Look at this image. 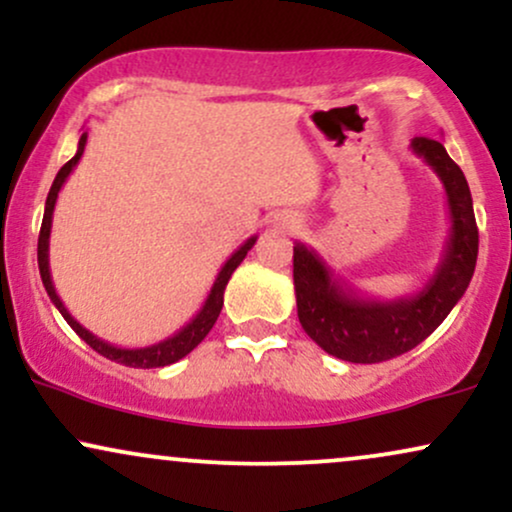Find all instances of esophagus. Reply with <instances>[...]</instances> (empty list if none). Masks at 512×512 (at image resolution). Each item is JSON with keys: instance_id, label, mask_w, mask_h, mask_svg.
Wrapping results in <instances>:
<instances>
[{"instance_id": "obj_1", "label": "esophagus", "mask_w": 512, "mask_h": 512, "mask_svg": "<svg viewBox=\"0 0 512 512\" xmlns=\"http://www.w3.org/2000/svg\"><path fill=\"white\" fill-rule=\"evenodd\" d=\"M281 228H296V219H284L281 221Z\"/></svg>"}]
</instances>
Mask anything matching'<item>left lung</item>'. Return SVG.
Here are the masks:
<instances>
[{"label": "left lung", "mask_w": 512, "mask_h": 512, "mask_svg": "<svg viewBox=\"0 0 512 512\" xmlns=\"http://www.w3.org/2000/svg\"><path fill=\"white\" fill-rule=\"evenodd\" d=\"M411 151L443 182L450 211L443 260L419 293L395 301L361 296L315 250L293 245L298 320L317 346L342 361L380 363L407 354L448 317L477 267L479 231L467 178L436 139L414 137Z\"/></svg>", "instance_id": "1"}]
</instances>
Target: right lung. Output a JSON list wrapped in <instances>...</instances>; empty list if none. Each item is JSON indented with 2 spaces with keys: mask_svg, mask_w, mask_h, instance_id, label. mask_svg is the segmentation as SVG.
Masks as SVG:
<instances>
[{
  "mask_svg": "<svg viewBox=\"0 0 512 512\" xmlns=\"http://www.w3.org/2000/svg\"><path fill=\"white\" fill-rule=\"evenodd\" d=\"M86 139H88V132L81 134L79 139V149H76V154L72 161H67L64 166L60 168V173H57L55 182H52L50 192H48V199H45V216H43V226H40V236H38V267H40V279H43V286L45 291H48L50 301L55 303V308L60 310L64 320H67V325L72 327V330L79 334L84 342L91 346L93 351H98V354L110 358V361L115 363H122V366H129V368H163V366H170V363L180 361V358H185L190 354L195 346L202 342L204 337H207L211 327H214L216 317H219L221 308H223V291H226V284L228 279H231V274L236 272L238 264L245 260V255H248V250L255 245L257 236H252L245 240L240 248L233 252L231 257H228L226 264L221 267V272L216 274V281L214 286H211L207 301H204L202 308H199V313L192 317L190 322H187L182 330H178L173 334V337L163 339V342H156L151 346H139V349H122V346H113L108 342H103L101 337H96L93 332H88L84 325H79V322L74 320L72 313H69L67 308H64V303L60 301V296H57L55 291V284H52V276H50V231H52V211H55V204H57V195H60L62 185L67 182L69 173H72L76 163H79L81 154H84V146H86Z\"/></svg>",
  "mask_w": 512,
  "mask_h": 512,
  "instance_id": "right-lung-1",
  "label": "right lung"
}]
</instances>
